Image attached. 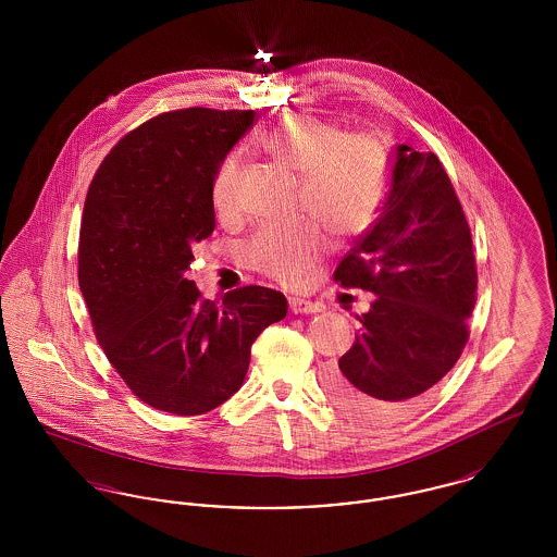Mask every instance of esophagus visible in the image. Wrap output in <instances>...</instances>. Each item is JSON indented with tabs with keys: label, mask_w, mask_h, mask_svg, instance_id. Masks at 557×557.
Masks as SVG:
<instances>
[{
	"label": "esophagus",
	"mask_w": 557,
	"mask_h": 557,
	"mask_svg": "<svg viewBox=\"0 0 557 557\" xmlns=\"http://www.w3.org/2000/svg\"><path fill=\"white\" fill-rule=\"evenodd\" d=\"M292 313H319L323 307L309 298H290Z\"/></svg>",
	"instance_id": "esophagus-1"
}]
</instances>
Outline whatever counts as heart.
I'll return each instance as SVG.
<instances>
[{"label":"heart","mask_w":557,"mask_h":557,"mask_svg":"<svg viewBox=\"0 0 557 557\" xmlns=\"http://www.w3.org/2000/svg\"><path fill=\"white\" fill-rule=\"evenodd\" d=\"M263 152L300 177V209L315 214L338 236L363 232L377 211L384 184V159L377 141L345 129L311 112L286 114L261 133ZM238 198V162L225 159L211 184L214 211L230 214ZM325 252L315 225L263 227L246 255L257 271L284 284L307 282Z\"/></svg>","instance_id":"b5f03b06"}]
</instances>
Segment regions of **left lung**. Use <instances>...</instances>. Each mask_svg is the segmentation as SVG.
<instances>
[{
	"label": "left lung",
	"instance_id": "1",
	"mask_svg": "<svg viewBox=\"0 0 557 557\" xmlns=\"http://www.w3.org/2000/svg\"><path fill=\"white\" fill-rule=\"evenodd\" d=\"M334 280L375 300L325 388L359 420H393L457 363L476 302L472 234L436 154L397 146L380 214Z\"/></svg>",
	"mask_w": 557,
	"mask_h": 557
}]
</instances>
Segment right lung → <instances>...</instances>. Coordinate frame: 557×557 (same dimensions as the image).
I'll return each mask as SVG.
<instances>
[{
	"mask_svg": "<svg viewBox=\"0 0 557 557\" xmlns=\"http://www.w3.org/2000/svg\"><path fill=\"white\" fill-rule=\"evenodd\" d=\"M252 121V110L159 114L110 150L85 198L79 288L96 338L133 395L166 413L200 416L236 395L250 346L288 313L282 292L244 286L214 305L186 277L214 230L212 177Z\"/></svg>",
	"mask_w": 557,
	"mask_h": 557,
	"instance_id": "right-lung-1",
	"label": "right lung"
}]
</instances>
